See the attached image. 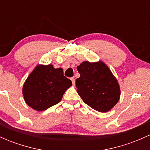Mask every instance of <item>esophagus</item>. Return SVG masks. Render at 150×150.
I'll return each mask as SVG.
<instances>
[{"label":"esophagus","mask_w":150,"mask_h":150,"mask_svg":"<svg viewBox=\"0 0 150 150\" xmlns=\"http://www.w3.org/2000/svg\"><path fill=\"white\" fill-rule=\"evenodd\" d=\"M70 79H71V81H72V83H73V84H75V78H71Z\"/></svg>","instance_id":"esophagus-1"}]
</instances>
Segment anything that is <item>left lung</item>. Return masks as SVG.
<instances>
[{"label":"left lung","instance_id":"1","mask_svg":"<svg viewBox=\"0 0 150 150\" xmlns=\"http://www.w3.org/2000/svg\"><path fill=\"white\" fill-rule=\"evenodd\" d=\"M81 76L75 81L77 91L84 103L101 112L118 102L120 89L117 79L103 62L86 61L77 67Z\"/></svg>","mask_w":150,"mask_h":150}]
</instances>
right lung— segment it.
<instances>
[{
	"mask_svg": "<svg viewBox=\"0 0 150 150\" xmlns=\"http://www.w3.org/2000/svg\"><path fill=\"white\" fill-rule=\"evenodd\" d=\"M72 81L64 76L63 69L52 64L38 65L27 78L22 88L24 99L28 106L43 111L58 104Z\"/></svg>",
	"mask_w": 150,
	"mask_h": 150,
	"instance_id": "right-lung-1",
	"label": "right lung"
}]
</instances>
